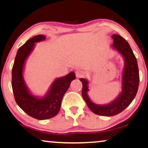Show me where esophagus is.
<instances>
[{
  "mask_svg": "<svg viewBox=\"0 0 148 148\" xmlns=\"http://www.w3.org/2000/svg\"><path fill=\"white\" fill-rule=\"evenodd\" d=\"M84 74H84V72L82 70H77L76 72V76L78 78L83 77V76H84Z\"/></svg>",
  "mask_w": 148,
  "mask_h": 148,
  "instance_id": "esophagus-1",
  "label": "esophagus"
}]
</instances>
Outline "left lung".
<instances>
[{
	"instance_id": "obj_1",
	"label": "left lung",
	"mask_w": 148,
	"mask_h": 148,
	"mask_svg": "<svg viewBox=\"0 0 148 148\" xmlns=\"http://www.w3.org/2000/svg\"><path fill=\"white\" fill-rule=\"evenodd\" d=\"M112 38L114 40L112 46L121 53L125 61V66L123 74V90L119 97L108 105H96L90 101L87 96L86 92L88 90L87 80L84 78L80 79L82 84V97L88 107L93 113L105 116H115L125 110L135 98L139 83L138 65L129 44L120 35L114 34L112 36Z\"/></svg>"
}]
</instances>
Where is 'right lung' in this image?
I'll return each instance as SVG.
<instances>
[{
    "mask_svg": "<svg viewBox=\"0 0 148 148\" xmlns=\"http://www.w3.org/2000/svg\"><path fill=\"white\" fill-rule=\"evenodd\" d=\"M45 38L43 35H38L27 40L17 51L12 68L11 85L15 101L27 115L38 120L49 119L58 114L64 94L71 82L76 78L74 72H72L56 79L48 94L42 99L29 93L23 78V65L25 59L32 51L34 43L45 40Z\"/></svg>",
    "mask_w": 148,
    "mask_h": 148,
    "instance_id": "1",
    "label": "right lung"
}]
</instances>
